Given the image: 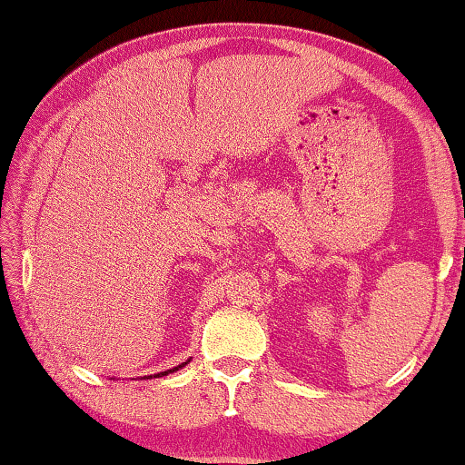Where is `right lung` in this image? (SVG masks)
<instances>
[{
    "label": "right lung",
    "mask_w": 465,
    "mask_h": 465,
    "mask_svg": "<svg viewBox=\"0 0 465 465\" xmlns=\"http://www.w3.org/2000/svg\"><path fill=\"white\" fill-rule=\"evenodd\" d=\"M188 361H190V360L182 361V364H180V366H175V368H169V371H164V372H158V374H150V377H143V379H152V377H154V379H158V377H167V374H171V372H177V371H180V368L186 366Z\"/></svg>",
    "instance_id": "obj_1"
}]
</instances>
